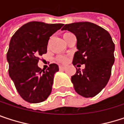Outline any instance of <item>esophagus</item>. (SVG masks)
<instances>
[{"mask_svg": "<svg viewBox=\"0 0 124 124\" xmlns=\"http://www.w3.org/2000/svg\"><path fill=\"white\" fill-rule=\"evenodd\" d=\"M59 68H60V70H64V69L66 68V67H65V66H62V65H60V66L59 67Z\"/></svg>", "mask_w": 124, "mask_h": 124, "instance_id": "34e87169", "label": "esophagus"}]
</instances>
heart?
<instances>
[{
  "label": "heart",
  "mask_w": 124,
  "mask_h": 124,
  "mask_svg": "<svg viewBox=\"0 0 124 124\" xmlns=\"http://www.w3.org/2000/svg\"><path fill=\"white\" fill-rule=\"evenodd\" d=\"M70 34H72V33H70V32H66V33H64V34H63V38H64V39L65 40L68 36H70ZM57 60L58 61V62H62V63H66L67 61V57H65V56H63V55H59L57 57Z\"/></svg>",
  "instance_id": "obj_1"
}]
</instances>
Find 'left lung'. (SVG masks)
<instances>
[{"label": "left lung", "instance_id": "obj_1", "mask_svg": "<svg viewBox=\"0 0 124 124\" xmlns=\"http://www.w3.org/2000/svg\"><path fill=\"white\" fill-rule=\"evenodd\" d=\"M62 30L73 33L77 38V48L72 64H85L81 72L77 69L71 81L75 91L85 98L98 95L107 85L114 63L115 45L110 34L90 22L65 24ZM80 65V64H78Z\"/></svg>", "mask_w": 124, "mask_h": 124}]
</instances>
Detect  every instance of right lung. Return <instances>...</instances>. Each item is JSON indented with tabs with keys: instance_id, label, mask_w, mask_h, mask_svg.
<instances>
[{
	"instance_id": "obj_1",
	"label": "right lung",
	"mask_w": 124,
	"mask_h": 124,
	"mask_svg": "<svg viewBox=\"0 0 124 124\" xmlns=\"http://www.w3.org/2000/svg\"><path fill=\"white\" fill-rule=\"evenodd\" d=\"M62 26L31 21L18 29L10 41L7 52L9 76L21 97L29 103L43 102L52 92L58 65L51 64L44 70L37 64L39 57L47 52L49 37Z\"/></svg>"
}]
</instances>
